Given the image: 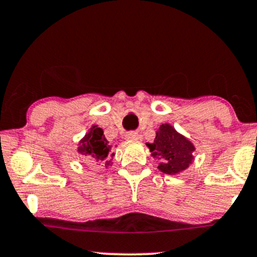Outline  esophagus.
Returning <instances> with one entry per match:
<instances>
[{"instance_id":"34e87169","label":"esophagus","mask_w":257,"mask_h":257,"mask_svg":"<svg viewBox=\"0 0 257 257\" xmlns=\"http://www.w3.org/2000/svg\"><path fill=\"white\" fill-rule=\"evenodd\" d=\"M139 133L135 132H131V133H126L125 134V140L128 141H135V140H139Z\"/></svg>"}]
</instances>
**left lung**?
Wrapping results in <instances>:
<instances>
[{"label": "left lung", "instance_id": "left-lung-1", "mask_svg": "<svg viewBox=\"0 0 257 257\" xmlns=\"http://www.w3.org/2000/svg\"><path fill=\"white\" fill-rule=\"evenodd\" d=\"M146 145L151 151L152 157L160 160L158 168L165 174H179L187 170L194 160V145L175 131L170 123H164L159 126L154 142Z\"/></svg>", "mask_w": 257, "mask_h": 257}]
</instances>
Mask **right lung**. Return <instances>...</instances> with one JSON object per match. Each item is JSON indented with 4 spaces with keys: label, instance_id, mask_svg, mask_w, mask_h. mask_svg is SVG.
<instances>
[{
    "label": "right lung",
    "instance_id": "right-lung-1",
    "mask_svg": "<svg viewBox=\"0 0 257 257\" xmlns=\"http://www.w3.org/2000/svg\"><path fill=\"white\" fill-rule=\"evenodd\" d=\"M111 148L112 146L105 139L103 129L93 124L85 136L78 142L77 151L97 165L103 164L105 167H109L112 165V158L115 157Z\"/></svg>",
    "mask_w": 257,
    "mask_h": 257
}]
</instances>
